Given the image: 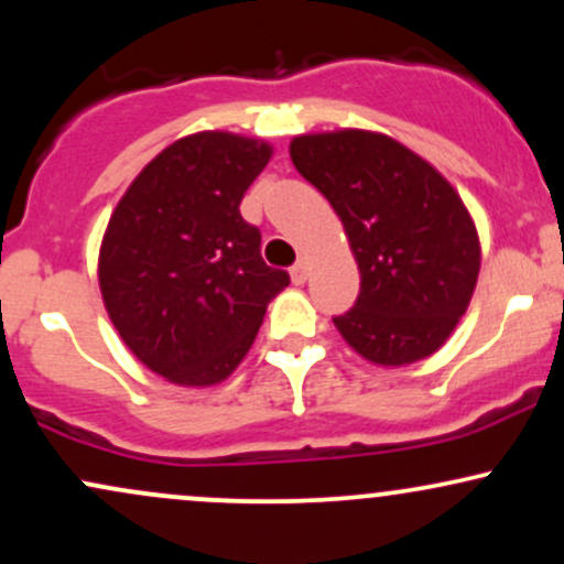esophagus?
<instances>
[{
	"label": "esophagus",
	"instance_id": "esophagus-1",
	"mask_svg": "<svg viewBox=\"0 0 564 564\" xmlns=\"http://www.w3.org/2000/svg\"><path fill=\"white\" fill-rule=\"evenodd\" d=\"M307 275H310V262L302 257V260L291 268V281H294L296 286H302V283L307 281Z\"/></svg>",
	"mask_w": 564,
	"mask_h": 564
}]
</instances>
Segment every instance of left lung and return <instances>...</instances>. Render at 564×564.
Returning a JSON list of instances; mask_svg holds the SVG:
<instances>
[{
	"label": "left lung",
	"instance_id": "obj_1",
	"mask_svg": "<svg viewBox=\"0 0 564 564\" xmlns=\"http://www.w3.org/2000/svg\"><path fill=\"white\" fill-rule=\"evenodd\" d=\"M291 161L334 206L358 260V300L334 315L347 345L379 366L443 347L480 273L477 230L443 174L360 129L294 138Z\"/></svg>",
	"mask_w": 564,
	"mask_h": 564
}]
</instances>
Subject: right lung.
<instances>
[{
    "label": "right lung",
    "mask_w": 564,
    "mask_h": 564,
    "mask_svg": "<svg viewBox=\"0 0 564 564\" xmlns=\"http://www.w3.org/2000/svg\"><path fill=\"white\" fill-rule=\"evenodd\" d=\"M270 145L198 132L161 151L116 206L100 291L124 345L174 384H217L243 360L264 310L289 286L260 254L241 198Z\"/></svg>",
    "instance_id": "1"
}]
</instances>
